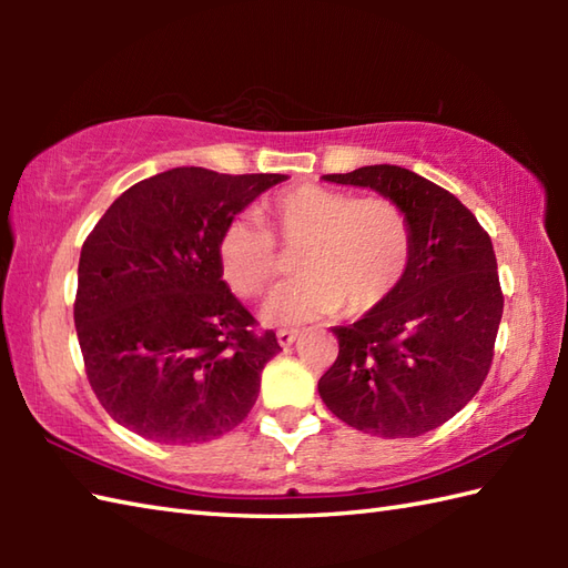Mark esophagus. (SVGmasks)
Masks as SVG:
<instances>
[{"label":"esophagus","instance_id":"obj_1","mask_svg":"<svg viewBox=\"0 0 568 568\" xmlns=\"http://www.w3.org/2000/svg\"><path fill=\"white\" fill-rule=\"evenodd\" d=\"M275 339H277V344H281L283 348H291L295 342H297V332H293V329H281L275 334Z\"/></svg>","mask_w":568,"mask_h":568}]
</instances>
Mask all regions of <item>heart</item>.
Returning <instances> with one entry per match:
<instances>
[{"mask_svg": "<svg viewBox=\"0 0 568 568\" xmlns=\"http://www.w3.org/2000/svg\"><path fill=\"white\" fill-rule=\"evenodd\" d=\"M268 232L253 220L229 222L216 244L224 283L241 297H261L273 287L283 251H300L295 283L263 307V322L297 327L332 317L346 307L358 317L378 310L407 273L413 232L390 200H358L348 192L297 185L265 207Z\"/></svg>", "mask_w": 568, "mask_h": 568, "instance_id": "obj_1", "label": "heart"}]
</instances>
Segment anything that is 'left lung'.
I'll use <instances>...</instances> for the list:
<instances>
[{
  "label": "left lung",
  "instance_id": "left-lung-1",
  "mask_svg": "<svg viewBox=\"0 0 568 568\" xmlns=\"http://www.w3.org/2000/svg\"><path fill=\"white\" fill-rule=\"evenodd\" d=\"M395 202L413 232L397 291L348 327H334L339 356L317 383L348 427L385 439L419 437L452 419L484 385L503 293L490 236L452 192L400 165L322 175Z\"/></svg>",
  "mask_w": 568,
  "mask_h": 568
}]
</instances>
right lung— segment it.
I'll list each match as a JSON object with an SVG mask.
<instances>
[{
    "label": "right lung",
    "mask_w": 568,
    "mask_h": 568,
    "mask_svg": "<svg viewBox=\"0 0 568 568\" xmlns=\"http://www.w3.org/2000/svg\"><path fill=\"white\" fill-rule=\"evenodd\" d=\"M287 175L173 168L122 192L82 244L75 329L94 395L159 444H200L251 413L273 332L229 291L216 244Z\"/></svg>",
    "instance_id": "obj_1"
}]
</instances>
